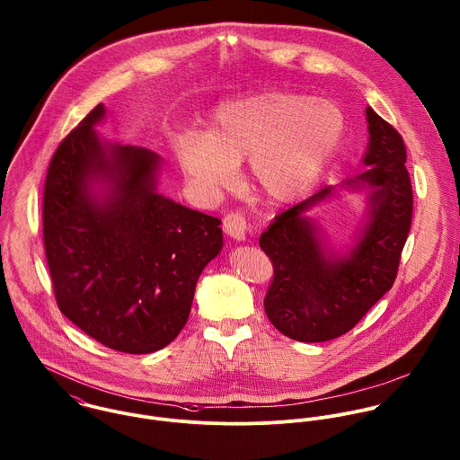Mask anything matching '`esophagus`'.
<instances>
[{
	"label": "esophagus",
	"mask_w": 460,
	"mask_h": 460,
	"mask_svg": "<svg viewBox=\"0 0 460 460\" xmlns=\"http://www.w3.org/2000/svg\"><path fill=\"white\" fill-rule=\"evenodd\" d=\"M224 231L233 240L243 242L245 240V233H247V220H245V217L242 213H238V211H233V213L226 215V218H224Z\"/></svg>",
	"instance_id": "1"
}]
</instances>
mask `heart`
Wrapping results in <instances>:
<instances>
[{"mask_svg":"<svg viewBox=\"0 0 460 460\" xmlns=\"http://www.w3.org/2000/svg\"><path fill=\"white\" fill-rule=\"evenodd\" d=\"M343 111L331 101L304 93H252L220 102L208 129H186L176 153L190 183L215 193L247 158V180L270 204L304 195L338 151Z\"/></svg>","mask_w":460,"mask_h":460,"instance_id":"obj_1","label":"heart"}]
</instances>
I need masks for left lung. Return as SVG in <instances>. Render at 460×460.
Returning a JSON list of instances; mask_svg holds the SVG:
<instances>
[{"label":"left lung","mask_w":460,"mask_h":460,"mask_svg":"<svg viewBox=\"0 0 460 460\" xmlns=\"http://www.w3.org/2000/svg\"><path fill=\"white\" fill-rule=\"evenodd\" d=\"M367 169L341 188L367 190V218L347 252L334 251L307 213L338 193L325 186L277 215L260 238L274 280L265 313L284 336L320 343L343 336L391 289L412 220V186L400 133L367 108Z\"/></svg>","instance_id":"obj_1"}]
</instances>
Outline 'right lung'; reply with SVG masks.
Segmentation results:
<instances>
[{
	"instance_id": "right-lung-1",
	"label": "right lung",
	"mask_w": 460,
	"mask_h": 460,
	"mask_svg": "<svg viewBox=\"0 0 460 460\" xmlns=\"http://www.w3.org/2000/svg\"><path fill=\"white\" fill-rule=\"evenodd\" d=\"M97 104L58 146L44 184V249L60 311L101 345L151 354L181 332L222 251L220 220L158 191L162 158L106 142Z\"/></svg>"
}]
</instances>
